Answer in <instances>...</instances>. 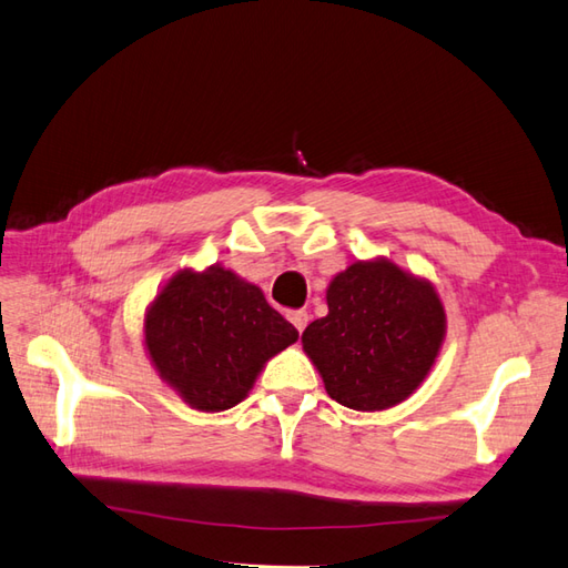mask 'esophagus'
<instances>
[{
	"instance_id": "1",
	"label": "esophagus",
	"mask_w": 568,
	"mask_h": 568,
	"mask_svg": "<svg viewBox=\"0 0 568 568\" xmlns=\"http://www.w3.org/2000/svg\"><path fill=\"white\" fill-rule=\"evenodd\" d=\"M287 320H291L295 324V329L303 334L305 327H307V322H310V315L305 310H293V312H287Z\"/></svg>"
}]
</instances>
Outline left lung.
<instances>
[{"label":"left lung","instance_id":"obj_1","mask_svg":"<svg viewBox=\"0 0 568 568\" xmlns=\"http://www.w3.org/2000/svg\"><path fill=\"white\" fill-rule=\"evenodd\" d=\"M327 305L329 315L303 332V348L332 400L376 413L413 395L446 329L434 287L385 258L356 261L329 283Z\"/></svg>","mask_w":568,"mask_h":568}]
</instances>
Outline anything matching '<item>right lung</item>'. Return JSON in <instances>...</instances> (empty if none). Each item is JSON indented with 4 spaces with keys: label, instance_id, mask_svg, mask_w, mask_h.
Segmentation results:
<instances>
[{
    "label": "right lung",
    "instance_id": "add662e5",
    "mask_svg": "<svg viewBox=\"0 0 568 568\" xmlns=\"http://www.w3.org/2000/svg\"><path fill=\"white\" fill-rule=\"evenodd\" d=\"M297 342V329L232 271H180L153 300L146 346L161 378L204 413L244 400L263 364Z\"/></svg>",
    "mask_w": 568,
    "mask_h": 568
}]
</instances>
